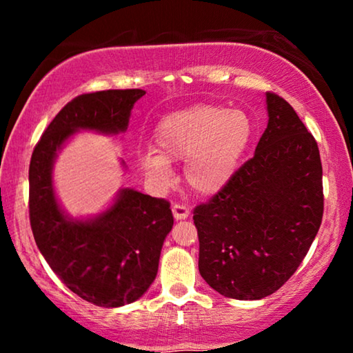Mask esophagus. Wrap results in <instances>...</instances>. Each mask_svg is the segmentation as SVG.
<instances>
[{"label": "esophagus", "mask_w": 353, "mask_h": 353, "mask_svg": "<svg viewBox=\"0 0 353 353\" xmlns=\"http://www.w3.org/2000/svg\"><path fill=\"white\" fill-rule=\"evenodd\" d=\"M172 214H174L176 221H181V219H185L188 218L190 214V210L185 205H181V204H174L172 205Z\"/></svg>", "instance_id": "34e87169"}]
</instances>
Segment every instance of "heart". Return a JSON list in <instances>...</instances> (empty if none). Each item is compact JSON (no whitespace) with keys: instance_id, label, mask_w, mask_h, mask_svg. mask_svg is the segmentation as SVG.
Returning <instances> with one entry per match:
<instances>
[{"instance_id":"heart-1","label":"heart","mask_w":353,"mask_h":353,"mask_svg":"<svg viewBox=\"0 0 353 353\" xmlns=\"http://www.w3.org/2000/svg\"><path fill=\"white\" fill-rule=\"evenodd\" d=\"M254 135L246 112L194 104L163 117L154 129L155 152L140 157L143 172L159 185L171 181V163L185 160L183 177L194 193L213 196L234 179Z\"/></svg>"}]
</instances>
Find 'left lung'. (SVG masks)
Returning <instances> with one entry per match:
<instances>
[{"label":"left lung","mask_w":353,"mask_h":353,"mask_svg":"<svg viewBox=\"0 0 353 353\" xmlns=\"http://www.w3.org/2000/svg\"><path fill=\"white\" fill-rule=\"evenodd\" d=\"M266 110L254 157L193 216L202 279L238 301L270 296L296 272L324 212L318 143L276 93Z\"/></svg>","instance_id":"8db88e82"}]
</instances>
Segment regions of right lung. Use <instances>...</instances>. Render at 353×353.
<instances>
[{"instance_id": "right-lung-1", "label": "right lung", "mask_w": 353, "mask_h": 353, "mask_svg": "<svg viewBox=\"0 0 353 353\" xmlns=\"http://www.w3.org/2000/svg\"><path fill=\"white\" fill-rule=\"evenodd\" d=\"M145 93L132 88L74 98L46 128L29 165V219L39 250L74 294L104 308L139 301L152 285L174 224L170 202L121 188L104 212L73 218L59 204L52 168L65 143L79 130L126 132L134 104ZM121 165L126 168L123 160Z\"/></svg>"}]
</instances>
